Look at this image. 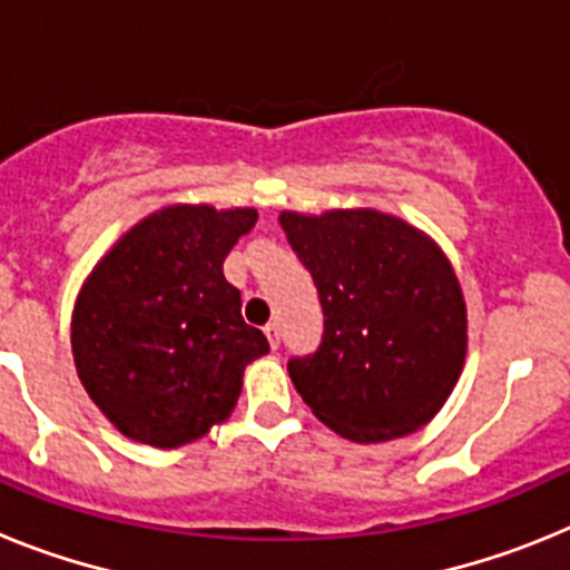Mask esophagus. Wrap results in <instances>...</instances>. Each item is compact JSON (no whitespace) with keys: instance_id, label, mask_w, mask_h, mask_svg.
Here are the masks:
<instances>
[{"instance_id":"34e87169","label":"esophagus","mask_w":570,"mask_h":570,"mask_svg":"<svg viewBox=\"0 0 570 570\" xmlns=\"http://www.w3.org/2000/svg\"><path fill=\"white\" fill-rule=\"evenodd\" d=\"M265 336H268V342H271V347H279V331H276V325H265Z\"/></svg>"}]
</instances>
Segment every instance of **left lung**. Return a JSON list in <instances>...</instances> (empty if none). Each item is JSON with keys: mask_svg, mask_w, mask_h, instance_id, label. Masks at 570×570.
Returning <instances> with one entry per match:
<instances>
[{"mask_svg": "<svg viewBox=\"0 0 570 570\" xmlns=\"http://www.w3.org/2000/svg\"><path fill=\"white\" fill-rule=\"evenodd\" d=\"M279 225L325 316L320 347L288 362L305 405L354 442L396 440L434 420L468 347L465 299L436 242L371 208L282 210Z\"/></svg>", "mask_w": 570, "mask_h": 570, "instance_id": "left-lung-1", "label": "left lung"}]
</instances>
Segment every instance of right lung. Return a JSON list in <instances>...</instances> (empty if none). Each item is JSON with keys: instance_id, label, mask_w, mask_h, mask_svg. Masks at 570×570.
I'll return each instance as SVG.
<instances>
[{"instance_id": "1", "label": "right lung", "mask_w": 570, "mask_h": 570, "mask_svg": "<svg viewBox=\"0 0 570 570\" xmlns=\"http://www.w3.org/2000/svg\"><path fill=\"white\" fill-rule=\"evenodd\" d=\"M254 208L170 205L145 216L79 291L70 347L97 407L128 440L179 448L228 420L245 365L268 354L223 262Z\"/></svg>"}]
</instances>
